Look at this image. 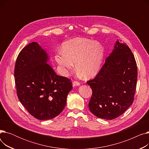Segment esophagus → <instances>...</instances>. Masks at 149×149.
<instances>
[{
    "mask_svg": "<svg viewBox=\"0 0 149 149\" xmlns=\"http://www.w3.org/2000/svg\"><path fill=\"white\" fill-rule=\"evenodd\" d=\"M73 84H74V86H80V83L79 81H74L73 82Z\"/></svg>",
    "mask_w": 149,
    "mask_h": 149,
    "instance_id": "1",
    "label": "esophagus"
}]
</instances>
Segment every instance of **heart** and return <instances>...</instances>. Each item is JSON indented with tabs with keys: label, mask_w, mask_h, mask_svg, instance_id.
Here are the masks:
<instances>
[{
	"label": "heart",
	"mask_w": 149,
	"mask_h": 149,
	"mask_svg": "<svg viewBox=\"0 0 149 149\" xmlns=\"http://www.w3.org/2000/svg\"><path fill=\"white\" fill-rule=\"evenodd\" d=\"M104 57V47L100 42L75 38L62 45L61 52L56 55L55 59L64 75L73 69L75 63L77 71L86 79H90L98 73Z\"/></svg>",
	"instance_id": "b5f03b06"
}]
</instances>
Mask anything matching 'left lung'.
Listing matches in <instances>:
<instances>
[{"mask_svg":"<svg viewBox=\"0 0 149 149\" xmlns=\"http://www.w3.org/2000/svg\"><path fill=\"white\" fill-rule=\"evenodd\" d=\"M137 74L134 54L126 43L117 40L95 79L87 81L92 90L90 111L105 120L122 115L134 101Z\"/></svg>","mask_w":149,"mask_h":149,"instance_id":"left-lung-1","label":"left lung"}]
</instances>
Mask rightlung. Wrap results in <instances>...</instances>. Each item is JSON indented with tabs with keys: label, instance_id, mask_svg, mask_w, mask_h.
Here are the masks:
<instances>
[{
	"label": "right lung",
	"instance_id": "add662e5",
	"mask_svg": "<svg viewBox=\"0 0 149 149\" xmlns=\"http://www.w3.org/2000/svg\"><path fill=\"white\" fill-rule=\"evenodd\" d=\"M47 52L37 42L19 53L14 69L17 94L27 111L40 120L52 119L65 108L72 83L56 74L48 65Z\"/></svg>",
	"mask_w": 149,
	"mask_h": 149
}]
</instances>
